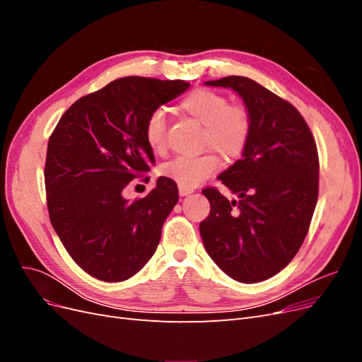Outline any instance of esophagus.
<instances>
[{"label":"esophagus","instance_id":"34e87169","mask_svg":"<svg viewBox=\"0 0 362 362\" xmlns=\"http://www.w3.org/2000/svg\"><path fill=\"white\" fill-rule=\"evenodd\" d=\"M178 192L181 196H185V194H190L193 192V189L190 187H182V185H178Z\"/></svg>","mask_w":362,"mask_h":362}]
</instances>
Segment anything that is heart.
Masks as SVG:
<instances>
[{
  "label": "heart",
  "instance_id": "b5f03b06",
  "mask_svg": "<svg viewBox=\"0 0 362 362\" xmlns=\"http://www.w3.org/2000/svg\"><path fill=\"white\" fill-rule=\"evenodd\" d=\"M182 113L204 125L202 145L213 146L225 158H235L245 151L250 137L249 113L240 105H229L228 100L210 89H196L180 104ZM148 146L163 154L168 148L166 115L163 110L152 113L145 125ZM221 168V158L208 151L196 157H177L164 163L160 172L182 187H196Z\"/></svg>",
  "mask_w": 362,
  "mask_h": 362
}]
</instances>
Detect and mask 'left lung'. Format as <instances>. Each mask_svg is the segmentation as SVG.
Here are the masks:
<instances>
[{
	"instance_id": "8db88e82",
	"label": "left lung",
	"mask_w": 362,
	"mask_h": 362,
	"mask_svg": "<svg viewBox=\"0 0 362 362\" xmlns=\"http://www.w3.org/2000/svg\"><path fill=\"white\" fill-rule=\"evenodd\" d=\"M229 87L250 117L243 157L218 175L238 196L202 194L211 210L199 231L208 255L228 276L254 284L276 275L298 254L319 196V154L310 127L288 101L246 76L206 81Z\"/></svg>"
}]
</instances>
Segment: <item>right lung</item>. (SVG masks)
I'll list each match as a JSON object with an SVG mask.
<instances>
[{
  "mask_svg": "<svg viewBox=\"0 0 362 362\" xmlns=\"http://www.w3.org/2000/svg\"><path fill=\"white\" fill-rule=\"evenodd\" d=\"M189 86L125 76L75 101L52 131L45 161L49 221L71 258L96 279L125 281L154 255L178 202L177 182L160 177L133 202L122 192L156 164L145 140L148 117Z\"/></svg>",
  "mask_w": 362,
  "mask_h": 362,
  "instance_id": "obj_1",
  "label": "right lung"
}]
</instances>
